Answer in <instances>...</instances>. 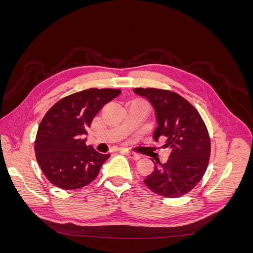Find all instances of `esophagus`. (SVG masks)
Instances as JSON below:
<instances>
[{"instance_id": "esophagus-1", "label": "esophagus", "mask_w": 253, "mask_h": 253, "mask_svg": "<svg viewBox=\"0 0 253 253\" xmlns=\"http://www.w3.org/2000/svg\"><path fill=\"white\" fill-rule=\"evenodd\" d=\"M126 154L129 157V158H132V159H134V160H138L139 158H140V155L139 154H136V153H133V152H128V151H124Z\"/></svg>"}]
</instances>
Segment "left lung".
Returning a JSON list of instances; mask_svg holds the SVG:
<instances>
[{"label": "left lung", "instance_id": "1", "mask_svg": "<svg viewBox=\"0 0 253 253\" xmlns=\"http://www.w3.org/2000/svg\"><path fill=\"white\" fill-rule=\"evenodd\" d=\"M135 93L152 103L157 127L154 140L165 139L170 150L168 162L154 163V171L143 181L151 191L165 197H179L201 181L209 164L211 144L208 129L194 106L171 90L136 87Z\"/></svg>", "mask_w": 253, "mask_h": 253}]
</instances>
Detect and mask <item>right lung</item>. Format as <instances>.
<instances>
[{"label": "right lung", "mask_w": 253, "mask_h": 253, "mask_svg": "<svg viewBox=\"0 0 253 253\" xmlns=\"http://www.w3.org/2000/svg\"><path fill=\"white\" fill-rule=\"evenodd\" d=\"M120 89L88 88L61 99L45 114L35 141L37 162L58 188L75 190L93 181L109 154L98 153L82 138L103 105Z\"/></svg>", "instance_id": "1"}]
</instances>
